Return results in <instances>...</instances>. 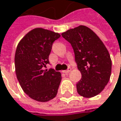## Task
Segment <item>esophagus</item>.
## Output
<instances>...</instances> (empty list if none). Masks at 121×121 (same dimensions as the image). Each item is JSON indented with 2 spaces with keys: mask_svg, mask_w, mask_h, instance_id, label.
<instances>
[{
  "mask_svg": "<svg viewBox=\"0 0 121 121\" xmlns=\"http://www.w3.org/2000/svg\"><path fill=\"white\" fill-rule=\"evenodd\" d=\"M71 69L69 67V68H68V69H67V70H66V71H63V72H64V73H69L71 71Z\"/></svg>",
  "mask_w": 121,
  "mask_h": 121,
  "instance_id": "34e87169",
  "label": "esophagus"
}]
</instances>
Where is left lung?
I'll return each mask as SVG.
<instances>
[{"label": "left lung", "mask_w": 121, "mask_h": 121, "mask_svg": "<svg viewBox=\"0 0 121 121\" xmlns=\"http://www.w3.org/2000/svg\"><path fill=\"white\" fill-rule=\"evenodd\" d=\"M72 46L82 78L77 83L78 93L87 98L99 94L107 85L111 73L109 52L97 34L81 25L61 34Z\"/></svg>", "instance_id": "left-lung-1"}]
</instances>
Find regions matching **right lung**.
Returning a JSON list of instances; mask_svg holds the SVG:
<instances>
[{"mask_svg":"<svg viewBox=\"0 0 121 121\" xmlns=\"http://www.w3.org/2000/svg\"><path fill=\"white\" fill-rule=\"evenodd\" d=\"M58 33L36 28L19 43L14 56L15 72L24 92L31 99L45 102L55 98L60 84V72L44 68L49 64L52 43Z\"/></svg>","mask_w":121,"mask_h":121,"instance_id":"right-lung-1","label":"right lung"}]
</instances>
